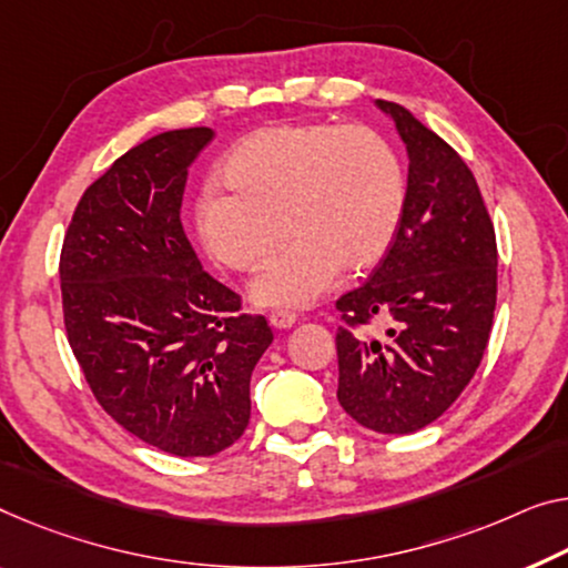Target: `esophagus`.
Instances as JSON below:
<instances>
[{"label":"esophagus","mask_w":568,"mask_h":568,"mask_svg":"<svg viewBox=\"0 0 568 568\" xmlns=\"http://www.w3.org/2000/svg\"><path fill=\"white\" fill-rule=\"evenodd\" d=\"M295 324V313L293 311H283L277 308L270 313V326L273 328H291Z\"/></svg>","instance_id":"obj_1"}]
</instances>
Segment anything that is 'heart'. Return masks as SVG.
I'll use <instances>...</instances> for the list:
<instances>
[{
  "label": "heart",
  "instance_id": "heart-1",
  "mask_svg": "<svg viewBox=\"0 0 568 568\" xmlns=\"http://www.w3.org/2000/svg\"><path fill=\"white\" fill-rule=\"evenodd\" d=\"M222 185L196 201V234L219 265L250 273L293 236L252 283L267 308H306L344 265L375 267L405 214L395 148L365 124H287L252 132L226 152Z\"/></svg>",
  "mask_w": 568,
  "mask_h": 568
}]
</instances>
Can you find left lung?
Masks as SVG:
<instances>
[{
    "label": "left lung",
    "mask_w": 568,
    "mask_h": 568,
    "mask_svg": "<svg viewBox=\"0 0 568 568\" xmlns=\"http://www.w3.org/2000/svg\"><path fill=\"white\" fill-rule=\"evenodd\" d=\"M377 106L408 150V196L390 252L336 301V397L369 430L413 434L452 408L479 367L497 306V242L456 150L395 101ZM377 323L386 336L372 339L364 328Z\"/></svg>",
    "instance_id": "1"
}]
</instances>
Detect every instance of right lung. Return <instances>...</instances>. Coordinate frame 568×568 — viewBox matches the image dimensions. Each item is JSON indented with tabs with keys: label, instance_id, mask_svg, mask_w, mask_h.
<instances>
[{
	"label": "right lung",
	"instance_id": "1",
	"mask_svg": "<svg viewBox=\"0 0 568 568\" xmlns=\"http://www.w3.org/2000/svg\"><path fill=\"white\" fill-rule=\"evenodd\" d=\"M211 138L171 130L116 158L83 191L58 265L68 344L97 403L175 456H214L244 434L252 369L273 344L183 232L189 165Z\"/></svg>",
	"mask_w": 568,
	"mask_h": 568
}]
</instances>
